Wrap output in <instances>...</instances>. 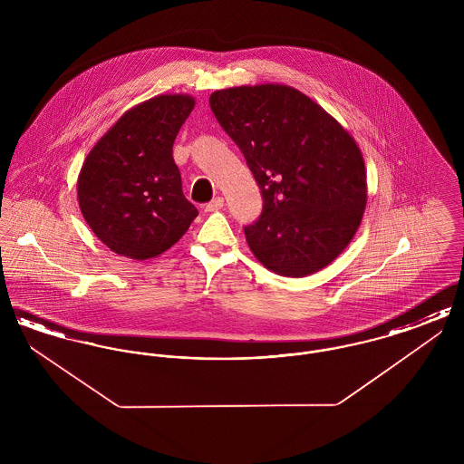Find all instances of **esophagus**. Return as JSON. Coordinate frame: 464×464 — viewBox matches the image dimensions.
Returning <instances> with one entry per match:
<instances>
[{
    "instance_id": "34e87169",
    "label": "esophagus",
    "mask_w": 464,
    "mask_h": 464,
    "mask_svg": "<svg viewBox=\"0 0 464 464\" xmlns=\"http://www.w3.org/2000/svg\"><path fill=\"white\" fill-rule=\"evenodd\" d=\"M222 207H224V198H222V197H218V198L208 201L203 208H205V212H216V210H219Z\"/></svg>"
}]
</instances>
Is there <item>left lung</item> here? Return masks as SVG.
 <instances>
[{
  "instance_id": "left-lung-1",
  "label": "left lung",
  "mask_w": 464,
  "mask_h": 464,
  "mask_svg": "<svg viewBox=\"0 0 464 464\" xmlns=\"http://www.w3.org/2000/svg\"><path fill=\"white\" fill-rule=\"evenodd\" d=\"M208 102L265 199L259 219L243 227L252 254L292 278L331 265L352 242L367 203L353 137L287 85L218 90Z\"/></svg>"
}]
</instances>
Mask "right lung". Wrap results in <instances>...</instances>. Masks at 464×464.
<instances>
[{"label": "right lung", "mask_w": 464, "mask_h": 464, "mask_svg": "<svg viewBox=\"0 0 464 464\" xmlns=\"http://www.w3.org/2000/svg\"><path fill=\"white\" fill-rule=\"evenodd\" d=\"M195 108L191 95H158L127 111L93 146L78 177L82 214L112 252L163 254L198 216L182 193L172 148Z\"/></svg>", "instance_id": "obj_1"}]
</instances>
